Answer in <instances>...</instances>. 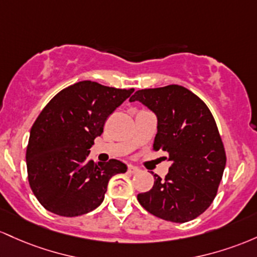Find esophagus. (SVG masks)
I'll use <instances>...</instances> for the list:
<instances>
[{
  "label": "esophagus",
  "instance_id": "esophagus-1",
  "mask_svg": "<svg viewBox=\"0 0 257 257\" xmlns=\"http://www.w3.org/2000/svg\"><path fill=\"white\" fill-rule=\"evenodd\" d=\"M138 171H140V169H138V167H136V166H132V165H130L128 169H127V172H128L130 175L137 174Z\"/></svg>",
  "mask_w": 257,
  "mask_h": 257
}]
</instances>
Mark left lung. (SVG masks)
Masks as SVG:
<instances>
[{
    "instance_id": "8db88e82",
    "label": "left lung",
    "mask_w": 257,
    "mask_h": 257,
    "mask_svg": "<svg viewBox=\"0 0 257 257\" xmlns=\"http://www.w3.org/2000/svg\"><path fill=\"white\" fill-rule=\"evenodd\" d=\"M158 120L153 151L169 153L165 180L137 195L144 209L163 220L183 223L211 205L226 166V153L211 111L193 92L178 85L140 90L130 98Z\"/></svg>"
}]
</instances>
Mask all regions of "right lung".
Masks as SVG:
<instances>
[{
  "label": "right lung",
  "mask_w": 257,
  "mask_h": 257,
  "mask_svg": "<svg viewBox=\"0 0 257 257\" xmlns=\"http://www.w3.org/2000/svg\"><path fill=\"white\" fill-rule=\"evenodd\" d=\"M134 91L81 81L43 108L30 131L27 166L31 191L46 210L65 217L87 214L104 200L109 180L127 171L120 160L96 165L88 154L106 117Z\"/></svg>",
  "instance_id": "add662e5"
}]
</instances>
